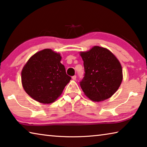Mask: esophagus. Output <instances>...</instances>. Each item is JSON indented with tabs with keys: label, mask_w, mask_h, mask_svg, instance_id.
I'll return each instance as SVG.
<instances>
[{
	"label": "esophagus",
	"mask_w": 147,
	"mask_h": 147,
	"mask_svg": "<svg viewBox=\"0 0 147 147\" xmlns=\"http://www.w3.org/2000/svg\"><path fill=\"white\" fill-rule=\"evenodd\" d=\"M72 78H73V80H75L76 79V76L74 75L73 76H72Z\"/></svg>",
	"instance_id": "34e87169"
}]
</instances>
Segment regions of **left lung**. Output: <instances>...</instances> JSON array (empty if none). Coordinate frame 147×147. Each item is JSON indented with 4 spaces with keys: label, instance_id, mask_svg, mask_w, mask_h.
<instances>
[{
    "label": "left lung",
    "instance_id": "8db88e82",
    "mask_svg": "<svg viewBox=\"0 0 147 147\" xmlns=\"http://www.w3.org/2000/svg\"><path fill=\"white\" fill-rule=\"evenodd\" d=\"M80 56L85 73L80 85L84 94L94 102L111 97L123 80V69L117 58L109 50L98 46L82 52Z\"/></svg>",
    "mask_w": 147,
    "mask_h": 147
}]
</instances>
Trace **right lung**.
<instances>
[{
	"label": "right lung",
	"instance_id": "right-lung-1",
	"mask_svg": "<svg viewBox=\"0 0 147 147\" xmlns=\"http://www.w3.org/2000/svg\"><path fill=\"white\" fill-rule=\"evenodd\" d=\"M61 59L60 54L46 49L32 56L24 66L22 85L35 100L43 104L54 102L71 80Z\"/></svg>",
	"mask_w": 147,
	"mask_h": 147
}]
</instances>
